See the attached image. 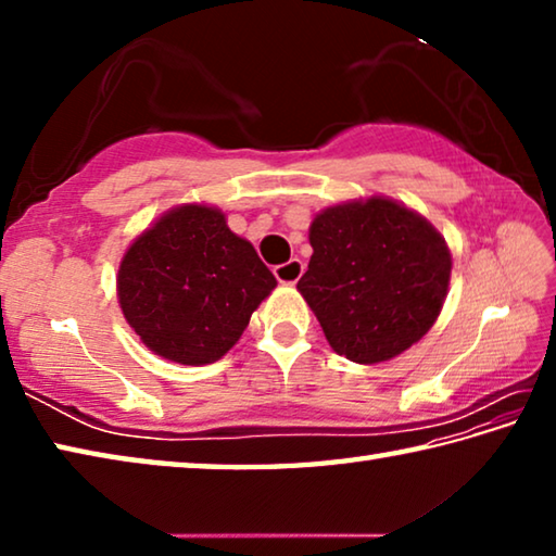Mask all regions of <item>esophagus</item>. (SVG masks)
<instances>
[{
  "mask_svg": "<svg viewBox=\"0 0 556 556\" xmlns=\"http://www.w3.org/2000/svg\"><path fill=\"white\" fill-rule=\"evenodd\" d=\"M304 275V262L301 260H289L285 265L275 267V277L281 285H296V281Z\"/></svg>",
  "mask_w": 556,
  "mask_h": 556,
  "instance_id": "esophagus-1",
  "label": "esophagus"
}]
</instances>
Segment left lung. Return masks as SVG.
<instances>
[{
    "instance_id": "8db88e82",
    "label": "left lung",
    "mask_w": 556,
    "mask_h": 556,
    "mask_svg": "<svg viewBox=\"0 0 556 556\" xmlns=\"http://www.w3.org/2000/svg\"><path fill=\"white\" fill-rule=\"evenodd\" d=\"M308 242L314 255L296 289L338 355L361 365L392 361L434 326L451 252L425 215L370 195L318 213Z\"/></svg>"
}]
</instances>
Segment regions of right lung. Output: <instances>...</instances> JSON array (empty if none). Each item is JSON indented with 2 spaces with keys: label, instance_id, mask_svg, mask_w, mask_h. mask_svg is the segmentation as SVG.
Listing matches in <instances>:
<instances>
[{
  "label": "right lung",
  "instance_id": "right-lung-1",
  "mask_svg": "<svg viewBox=\"0 0 556 556\" xmlns=\"http://www.w3.org/2000/svg\"><path fill=\"white\" fill-rule=\"evenodd\" d=\"M277 279L225 213L186 203L129 244L117 299L149 351L178 365H208L240 341Z\"/></svg>",
  "mask_w": 556,
  "mask_h": 556
}]
</instances>
